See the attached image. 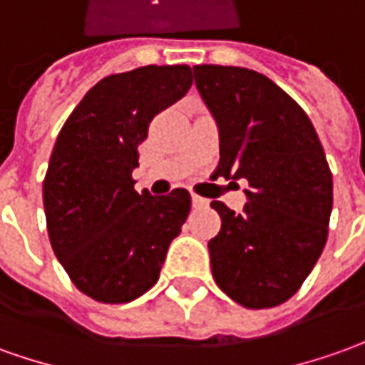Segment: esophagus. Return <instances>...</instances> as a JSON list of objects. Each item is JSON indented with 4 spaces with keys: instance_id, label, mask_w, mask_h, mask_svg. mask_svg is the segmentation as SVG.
Returning a JSON list of instances; mask_svg holds the SVG:
<instances>
[{
    "instance_id": "obj_1",
    "label": "esophagus",
    "mask_w": 365,
    "mask_h": 365,
    "mask_svg": "<svg viewBox=\"0 0 365 365\" xmlns=\"http://www.w3.org/2000/svg\"><path fill=\"white\" fill-rule=\"evenodd\" d=\"M192 203L195 210H202V207L207 205V200H205V197H200V195H192Z\"/></svg>"
}]
</instances>
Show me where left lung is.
Listing matches in <instances>:
<instances>
[{"instance_id": "obj_1", "label": "left lung", "mask_w": 365, "mask_h": 365, "mask_svg": "<svg viewBox=\"0 0 365 365\" xmlns=\"http://www.w3.org/2000/svg\"><path fill=\"white\" fill-rule=\"evenodd\" d=\"M195 86L220 128L215 178H245L250 202L222 217L210 240L220 289L250 309L276 307L296 294L328 240L334 183L306 111L266 76L234 66H195Z\"/></svg>"}]
</instances>
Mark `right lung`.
<instances>
[{
    "label": "right lung",
    "instance_id": "obj_1",
    "mask_svg": "<svg viewBox=\"0 0 365 365\" xmlns=\"http://www.w3.org/2000/svg\"><path fill=\"white\" fill-rule=\"evenodd\" d=\"M190 66L113 73L83 96L59 131L43 180L49 242L81 294L125 304L155 286L192 210L190 192L133 190L151 120L192 88Z\"/></svg>",
    "mask_w": 365,
    "mask_h": 365
}]
</instances>
